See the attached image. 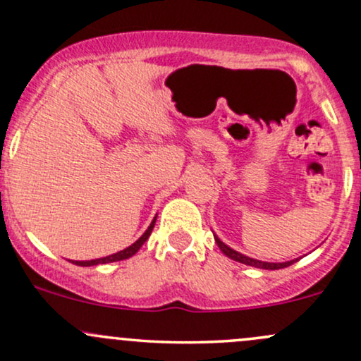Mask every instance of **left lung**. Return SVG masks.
<instances>
[{
  "mask_svg": "<svg viewBox=\"0 0 361 361\" xmlns=\"http://www.w3.org/2000/svg\"><path fill=\"white\" fill-rule=\"evenodd\" d=\"M214 240H216L217 247H219V250L224 253L226 257H229L231 260H236V262L240 264H245V265H250V267H257V269H267V271H277V269H284L288 267V265L295 264L296 260H288V262H264V260H257V259H252V257H247L243 255V253L233 250L231 247H228V245L223 243L219 238H217L216 235H214Z\"/></svg>",
  "mask_w": 361,
  "mask_h": 361,
  "instance_id": "left-lung-1",
  "label": "left lung"
}]
</instances>
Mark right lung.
<instances>
[{"label": "right lung", "instance_id": "obj_1", "mask_svg": "<svg viewBox=\"0 0 361 361\" xmlns=\"http://www.w3.org/2000/svg\"><path fill=\"white\" fill-rule=\"evenodd\" d=\"M156 219H157V214H156V216H154L152 223L149 224V228H147V229H145L144 235H142L140 238H138V240L135 241V243L130 245V247L123 248V250L116 252V253H111V255H108V257H101V259H94V260H71V264H75V265H82V267H92V265L111 264V262H120V260L130 259V257L135 255V253L142 248V245H144L145 241L149 240L150 233H152V229H154V224H156Z\"/></svg>", "mask_w": 361, "mask_h": 361}]
</instances>
